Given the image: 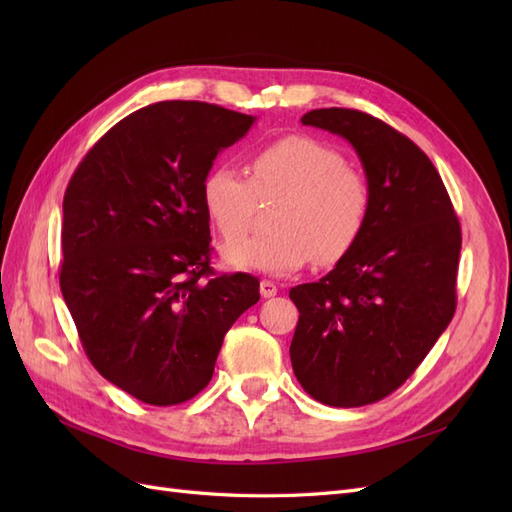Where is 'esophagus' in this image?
Returning <instances> with one entry per match:
<instances>
[{
  "label": "esophagus",
  "mask_w": 512,
  "mask_h": 512,
  "mask_svg": "<svg viewBox=\"0 0 512 512\" xmlns=\"http://www.w3.org/2000/svg\"><path fill=\"white\" fill-rule=\"evenodd\" d=\"M260 294H262V297H265V299L275 297V294H277V284L271 282V280H262V282H260Z\"/></svg>",
  "instance_id": "esophagus-1"
}]
</instances>
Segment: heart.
<instances>
[{"mask_svg":"<svg viewBox=\"0 0 512 512\" xmlns=\"http://www.w3.org/2000/svg\"><path fill=\"white\" fill-rule=\"evenodd\" d=\"M273 230L224 245L230 269L288 275L335 265L361 239L371 209L369 179L337 147L312 136H284L260 147L250 179L228 164L213 166L200 185L209 222L228 241L250 228L258 200H273Z\"/></svg>","mask_w":512,"mask_h":512,"instance_id":"b5f03b06","label":"heart"}]
</instances>
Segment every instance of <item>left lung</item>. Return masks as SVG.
I'll list each match as a JSON object with an SVG mask.
<instances>
[{"mask_svg":"<svg viewBox=\"0 0 512 512\" xmlns=\"http://www.w3.org/2000/svg\"><path fill=\"white\" fill-rule=\"evenodd\" d=\"M301 123L354 147L371 209L335 269L290 290L292 371L320 404L367 406L399 389L453 320L461 226L436 166L389 123L352 108H318Z\"/></svg>","mask_w":512,"mask_h":512,"instance_id":"left-lung-1","label":"left lung"}]
</instances>
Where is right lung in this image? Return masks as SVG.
I'll return each mask as SVG.
<instances>
[{
    "instance_id": "obj_1",
    "label": "right lung",
    "mask_w": 512,
    "mask_h": 512,
    "mask_svg": "<svg viewBox=\"0 0 512 512\" xmlns=\"http://www.w3.org/2000/svg\"><path fill=\"white\" fill-rule=\"evenodd\" d=\"M256 117L207 102L121 119L64 196L59 286L100 374L151 406L205 389L224 335L260 299L258 277L215 275L200 185Z\"/></svg>"
}]
</instances>
